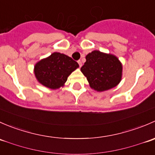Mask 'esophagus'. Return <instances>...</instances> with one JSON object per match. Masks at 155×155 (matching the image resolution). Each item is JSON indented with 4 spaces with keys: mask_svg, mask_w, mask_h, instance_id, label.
I'll return each mask as SVG.
<instances>
[{
    "mask_svg": "<svg viewBox=\"0 0 155 155\" xmlns=\"http://www.w3.org/2000/svg\"><path fill=\"white\" fill-rule=\"evenodd\" d=\"M78 64H79V67H80V68H81V67H82V61H81L80 60H79V61H78Z\"/></svg>",
    "mask_w": 155,
    "mask_h": 155,
    "instance_id": "34e87169",
    "label": "esophagus"
}]
</instances>
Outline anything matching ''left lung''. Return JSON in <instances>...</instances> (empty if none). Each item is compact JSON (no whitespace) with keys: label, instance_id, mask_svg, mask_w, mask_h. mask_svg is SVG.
Listing matches in <instances>:
<instances>
[{"label":"left lung","instance_id":"8db88e82","mask_svg":"<svg viewBox=\"0 0 155 155\" xmlns=\"http://www.w3.org/2000/svg\"><path fill=\"white\" fill-rule=\"evenodd\" d=\"M81 72L87 78L89 85L98 92L113 88L122 78V64L110 53L94 50L88 53Z\"/></svg>","mask_w":155,"mask_h":155}]
</instances>
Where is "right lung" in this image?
<instances>
[{
  "mask_svg": "<svg viewBox=\"0 0 155 155\" xmlns=\"http://www.w3.org/2000/svg\"><path fill=\"white\" fill-rule=\"evenodd\" d=\"M79 67L77 62L66 54L53 52L36 63L34 73L39 83L56 90L64 87L68 76Z\"/></svg>",
  "mask_w": 155,
  "mask_h": 155,
  "instance_id": "1",
  "label": "right lung"
}]
</instances>
